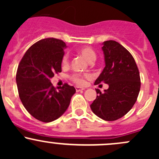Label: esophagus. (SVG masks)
<instances>
[{"mask_svg": "<svg viewBox=\"0 0 159 159\" xmlns=\"http://www.w3.org/2000/svg\"><path fill=\"white\" fill-rule=\"evenodd\" d=\"M75 89H76V91H83V90H84V88H81V87H78V86H77V87H75Z\"/></svg>", "mask_w": 159, "mask_h": 159, "instance_id": "esophagus-1", "label": "esophagus"}]
</instances>
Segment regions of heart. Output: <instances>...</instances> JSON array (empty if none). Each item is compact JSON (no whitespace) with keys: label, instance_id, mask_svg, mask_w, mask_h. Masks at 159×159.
<instances>
[{"label":"heart","instance_id":"heart-1","mask_svg":"<svg viewBox=\"0 0 159 159\" xmlns=\"http://www.w3.org/2000/svg\"><path fill=\"white\" fill-rule=\"evenodd\" d=\"M78 54H81L82 57H84L89 62L94 61L96 59V54L94 51L90 47H83L78 49ZM62 65L64 66H67L68 65V54H65L62 57ZM90 75L89 74H84V75H81V74H73L70 75V78L73 82L78 85H84L86 82V79L90 78Z\"/></svg>","mask_w":159,"mask_h":159}]
</instances>
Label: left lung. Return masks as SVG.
Listing matches in <instances>:
<instances>
[{"instance_id":"1","label":"left lung","mask_w":159,"mask_h":159,"mask_svg":"<svg viewBox=\"0 0 159 159\" xmlns=\"http://www.w3.org/2000/svg\"><path fill=\"white\" fill-rule=\"evenodd\" d=\"M105 67L94 84L104 82L109 88L101 92L90 105L91 111L105 121H115L128 113L135 103L141 88L140 75L134 57L115 41L103 42Z\"/></svg>"}]
</instances>
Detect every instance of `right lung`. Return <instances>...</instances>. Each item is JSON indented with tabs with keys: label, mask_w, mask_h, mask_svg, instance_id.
<instances>
[{
	"label": "right lung",
	"mask_w": 159,
	"mask_h": 159,
	"mask_svg": "<svg viewBox=\"0 0 159 159\" xmlns=\"http://www.w3.org/2000/svg\"><path fill=\"white\" fill-rule=\"evenodd\" d=\"M65 48L61 40H40L28 48L17 68L16 82L20 101L34 118L43 122L61 116L76 91L68 84L55 89L50 81L54 74L61 72Z\"/></svg>",
	"instance_id": "right-lung-1"
}]
</instances>
